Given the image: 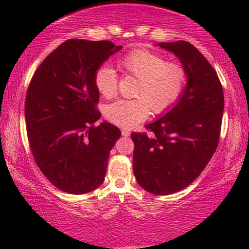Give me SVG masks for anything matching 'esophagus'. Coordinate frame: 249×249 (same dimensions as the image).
<instances>
[{
	"instance_id": "34e87169",
	"label": "esophagus",
	"mask_w": 249,
	"mask_h": 249,
	"mask_svg": "<svg viewBox=\"0 0 249 249\" xmlns=\"http://www.w3.org/2000/svg\"><path fill=\"white\" fill-rule=\"evenodd\" d=\"M122 136L123 137H128V136H130V131L125 130V128H124V130H122Z\"/></svg>"
}]
</instances>
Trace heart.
<instances>
[{"instance_id":"heart-1","label":"heart","mask_w":249,"mask_h":249,"mask_svg":"<svg viewBox=\"0 0 249 249\" xmlns=\"http://www.w3.org/2000/svg\"><path fill=\"white\" fill-rule=\"evenodd\" d=\"M118 68L126 75L138 79L132 101H117L105 108V116L113 124L133 127L150 115L165 112L179 99L186 83V70L180 63L166 62L152 51L137 49L118 62ZM95 85L105 98L117 92V77L113 69L101 67L95 73Z\"/></svg>"}]
</instances>
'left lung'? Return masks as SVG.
<instances>
[{
    "mask_svg": "<svg viewBox=\"0 0 249 249\" xmlns=\"http://www.w3.org/2000/svg\"><path fill=\"white\" fill-rule=\"evenodd\" d=\"M174 53L186 70L187 84L179 101L150 133L131 134L133 173L147 192L168 196L187 187L200 176L219 144L224 112L221 83L210 62L191 43H159Z\"/></svg>",
    "mask_w": 249,
    "mask_h": 249,
    "instance_id": "left-lung-1",
    "label": "left lung"
}]
</instances>
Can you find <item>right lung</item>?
Here are the masks:
<instances>
[{
    "instance_id": "add662e5",
    "label": "right lung",
    "mask_w": 249,
    "mask_h": 249,
    "mask_svg": "<svg viewBox=\"0 0 249 249\" xmlns=\"http://www.w3.org/2000/svg\"><path fill=\"white\" fill-rule=\"evenodd\" d=\"M122 49L110 41L68 39L41 63L25 97L28 141L37 166L53 186L84 194L103 184L121 131L97 110L95 73Z\"/></svg>"
}]
</instances>
